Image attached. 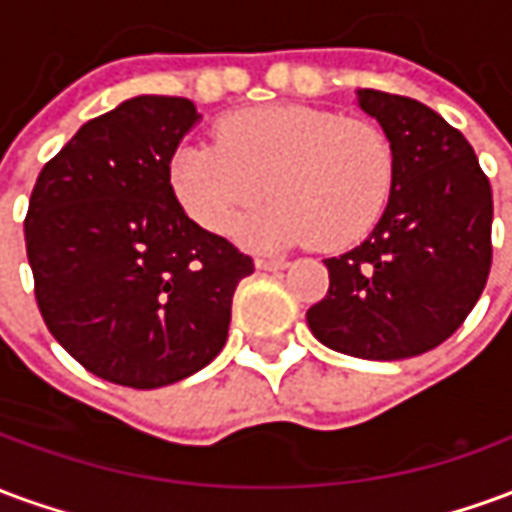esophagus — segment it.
Here are the masks:
<instances>
[{
	"instance_id": "esophagus-1",
	"label": "esophagus",
	"mask_w": 512,
	"mask_h": 512,
	"mask_svg": "<svg viewBox=\"0 0 512 512\" xmlns=\"http://www.w3.org/2000/svg\"><path fill=\"white\" fill-rule=\"evenodd\" d=\"M255 266L260 271H282V268H288V260H268V257H257Z\"/></svg>"
}]
</instances>
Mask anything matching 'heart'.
<instances>
[{
	"mask_svg": "<svg viewBox=\"0 0 512 512\" xmlns=\"http://www.w3.org/2000/svg\"><path fill=\"white\" fill-rule=\"evenodd\" d=\"M169 183L194 222L255 246L312 241L343 249L365 238L395 183V150L370 120L310 106H257L219 120L216 142H186L169 161Z\"/></svg>",
	"mask_w": 512,
	"mask_h": 512,
	"instance_id": "obj_1",
	"label": "heart"
}]
</instances>
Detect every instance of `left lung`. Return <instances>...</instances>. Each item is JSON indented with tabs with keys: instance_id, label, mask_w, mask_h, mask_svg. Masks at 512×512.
Masks as SVG:
<instances>
[{
	"instance_id": "obj_1",
	"label": "left lung",
	"mask_w": 512,
	"mask_h": 512,
	"mask_svg": "<svg viewBox=\"0 0 512 512\" xmlns=\"http://www.w3.org/2000/svg\"><path fill=\"white\" fill-rule=\"evenodd\" d=\"M395 150V183L373 233L323 260L329 293L307 310L326 348L395 362L441 345L491 271V183L466 136L406 95L359 90Z\"/></svg>"
}]
</instances>
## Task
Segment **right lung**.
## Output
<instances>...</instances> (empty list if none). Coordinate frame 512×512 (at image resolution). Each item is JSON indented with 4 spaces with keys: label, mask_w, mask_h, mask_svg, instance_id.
Segmentation results:
<instances>
[{
    "label": "right lung",
    "mask_w": 512,
    "mask_h": 512,
    "mask_svg": "<svg viewBox=\"0 0 512 512\" xmlns=\"http://www.w3.org/2000/svg\"><path fill=\"white\" fill-rule=\"evenodd\" d=\"M200 120L189 98L136 95L84 123L40 169L24 219L35 299L93 376L158 389L227 343L252 257L191 222L169 161Z\"/></svg>",
    "instance_id": "add662e5"
}]
</instances>
